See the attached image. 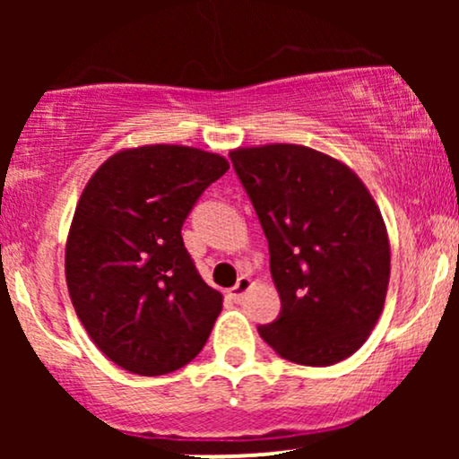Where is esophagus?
I'll return each instance as SVG.
<instances>
[{
  "mask_svg": "<svg viewBox=\"0 0 459 459\" xmlns=\"http://www.w3.org/2000/svg\"><path fill=\"white\" fill-rule=\"evenodd\" d=\"M252 287H255V282H252L247 276H241L239 281H237L235 287L229 291V296H230V299H233V302H241V299H244V296L247 291H250Z\"/></svg>",
  "mask_w": 459,
  "mask_h": 459,
  "instance_id": "obj_1",
  "label": "esophagus"
}]
</instances>
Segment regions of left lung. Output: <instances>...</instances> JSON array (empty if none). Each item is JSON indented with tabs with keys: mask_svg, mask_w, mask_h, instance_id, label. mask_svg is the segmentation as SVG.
Masks as SVG:
<instances>
[{
	"mask_svg": "<svg viewBox=\"0 0 459 459\" xmlns=\"http://www.w3.org/2000/svg\"><path fill=\"white\" fill-rule=\"evenodd\" d=\"M263 233L281 317L259 334L278 356L330 367L368 339L391 281L380 207L343 161L302 144L230 151Z\"/></svg>",
	"mask_w": 459,
	"mask_h": 459,
	"instance_id": "8db88e82",
	"label": "left lung"
}]
</instances>
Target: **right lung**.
I'll list each match as a JSON object with an SVG mask.
<instances>
[{"instance_id":"1","label":"right lung","mask_w":459,"mask_h":459,"mask_svg":"<svg viewBox=\"0 0 459 459\" xmlns=\"http://www.w3.org/2000/svg\"><path fill=\"white\" fill-rule=\"evenodd\" d=\"M229 170L218 152L146 144L108 157L83 187L66 237V287L79 321L109 360L163 376L200 354L222 310L181 226Z\"/></svg>"}]
</instances>
